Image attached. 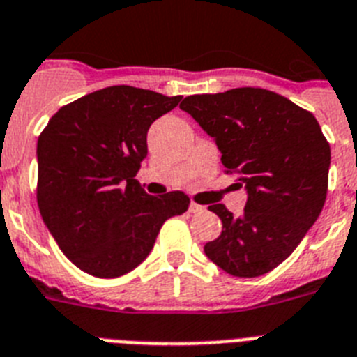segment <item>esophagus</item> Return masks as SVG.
Masks as SVG:
<instances>
[{"label":"esophagus","instance_id":"esophagus-1","mask_svg":"<svg viewBox=\"0 0 357 357\" xmlns=\"http://www.w3.org/2000/svg\"><path fill=\"white\" fill-rule=\"evenodd\" d=\"M188 211L194 214H198V213H204L205 207L204 205H199V204H194V202H190V205H188Z\"/></svg>","mask_w":357,"mask_h":357}]
</instances>
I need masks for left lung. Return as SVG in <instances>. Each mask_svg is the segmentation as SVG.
Returning <instances> with one entry per match:
<instances>
[{"mask_svg":"<svg viewBox=\"0 0 357 357\" xmlns=\"http://www.w3.org/2000/svg\"><path fill=\"white\" fill-rule=\"evenodd\" d=\"M179 108L214 139L224 167L238 174L236 185L248 194L240 216L208 205L222 220V234L205 244V255L234 277L268 273L294 253L323 211L330 144L317 119L260 88L190 95Z\"/></svg>","mask_w":357,"mask_h":357,"instance_id":"obj_1","label":"left lung"}]
</instances>
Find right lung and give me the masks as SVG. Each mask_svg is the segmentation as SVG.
<instances>
[{"mask_svg":"<svg viewBox=\"0 0 357 357\" xmlns=\"http://www.w3.org/2000/svg\"><path fill=\"white\" fill-rule=\"evenodd\" d=\"M181 102L150 89L112 86L54 113L38 137V207L71 262L100 279L128 273L152 251L165 220L188 196H150L135 179L155 119Z\"/></svg>","mask_w":357,"mask_h":357,"instance_id":"1","label":"right lung"}]
</instances>
